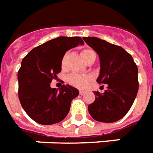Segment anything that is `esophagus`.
<instances>
[{
  "label": "esophagus",
  "mask_w": 153,
  "mask_h": 153,
  "mask_svg": "<svg viewBox=\"0 0 153 153\" xmlns=\"http://www.w3.org/2000/svg\"><path fill=\"white\" fill-rule=\"evenodd\" d=\"M79 94L80 95H84V94H85V92H84V91H82V90H80Z\"/></svg>",
  "instance_id": "1"
}]
</instances>
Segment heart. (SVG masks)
I'll return each instance as SVG.
<instances>
[{"mask_svg": "<svg viewBox=\"0 0 153 153\" xmlns=\"http://www.w3.org/2000/svg\"><path fill=\"white\" fill-rule=\"evenodd\" d=\"M81 55H82L83 59L88 61L91 57L96 56V53L91 48H84L81 51ZM68 56H69V52H65L61 58V66H62V68H65V63H66ZM67 79H68L69 83L71 85L79 88H86L88 85V83L93 80V76L90 74H71L68 76Z\"/></svg>", "mask_w": 153, "mask_h": 153, "instance_id": "b5f03b06", "label": "heart"}]
</instances>
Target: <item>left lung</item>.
I'll return each mask as SVG.
<instances>
[{
	"label": "left lung",
	"mask_w": 153,
	"mask_h": 153,
	"mask_svg": "<svg viewBox=\"0 0 153 153\" xmlns=\"http://www.w3.org/2000/svg\"><path fill=\"white\" fill-rule=\"evenodd\" d=\"M83 39L99 56L101 70L97 82L107 84L103 93L94 92L96 98L88 106V111L97 121H117L128 113L137 96V65L131 55L120 46L95 37Z\"/></svg>",
	"instance_id": "1"
}]
</instances>
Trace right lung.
I'll list each match as a JSON object with an SVG mask.
<instances>
[{
	"instance_id": "add662e5",
	"label": "right lung",
	"mask_w": 153,
	"mask_h": 153,
	"mask_svg": "<svg viewBox=\"0 0 153 153\" xmlns=\"http://www.w3.org/2000/svg\"><path fill=\"white\" fill-rule=\"evenodd\" d=\"M83 44L80 37H58L29 51L18 71L19 99L23 109L38 124L59 123L70 111L79 90L62 85L51 88V83L61 71V58L67 51Z\"/></svg>"
}]
</instances>
